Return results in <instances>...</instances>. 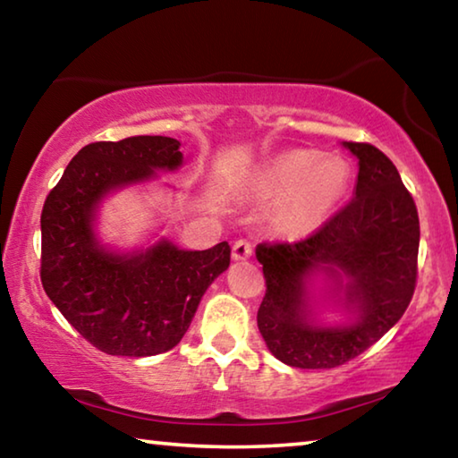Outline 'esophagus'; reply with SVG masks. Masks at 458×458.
Here are the masks:
<instances>
[{"label": "esophagus", "mask_w": 458, "mask_h": 458, "mask_svg": "<svg viewBox=\"0 0 458 458\" xmlns=\"http://www.w3.org/2000/svg\"><path fill=\"white\" fill-rule=\"evenodd\" d=\"M252 257V244L248 240H236L232 246V259L234 260H246Z\"/></svg>", "instance_id": "obj_1"}]
</instances>
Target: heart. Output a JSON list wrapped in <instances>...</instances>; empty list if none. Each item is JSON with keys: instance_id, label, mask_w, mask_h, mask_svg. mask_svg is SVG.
<instances>
[{"instance_id": "heart-1", "label": "heart", "mask_w": 458, "mask_h": 458, "mask_svg": "<svg viewBox=\"0 0 458 458\" xmlns=\"http://www.w3.org/2000/svg\"><path fill=\"white\" fill-rule=\"evenodd\" d=\"M350 165L335 155L291 151L260 167L252 177V190L262 198H275V220L293 236L319 230L345 196Z\"/></svg>"}]
</instances>
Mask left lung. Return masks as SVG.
Instances as JSON below:
<instances>
[{
  "mask_svg": "<svg viewBox=\"0 0 458 458\" xmlns=\"http://www.w3.org/2000/svg\"><path fill=\"white\" fill-rule=\"evenodd\" d=\"M341 145L360 167L350 204L307 240L257 246L267 278L259 331L291 368L331 369L358 358L400 321L414 294V199L374 145ZM323 308L340 319L325 322Z\"/></svg>",
  "mask_w": 458,
  "mask_h": 458,
  "instance_id": "left-lung-1",
  "label": "left lung"
}]
</instances>
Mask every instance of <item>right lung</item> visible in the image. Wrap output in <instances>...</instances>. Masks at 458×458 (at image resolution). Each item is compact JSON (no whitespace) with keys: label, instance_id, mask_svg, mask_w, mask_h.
<instances>
[{"label":"right lung","instance_id":"add662e5","mask_svg":"<svg viewBox=\"0 0 458 458\" xmlns=\"http://www.w3.org/2000/svg\"><path fill=\"white\" fill-rule=\"evenodd\" d=\"M182 143L139 135L90 143L74 155L42 210V286L66 321L108 355L174 350L204 293L230 267V246L185 250L161 236L114 248L98 236L100 208L121 190L183 165Z\"/></svg>","mask_w":458,"mask_h":458}]
</instances>
